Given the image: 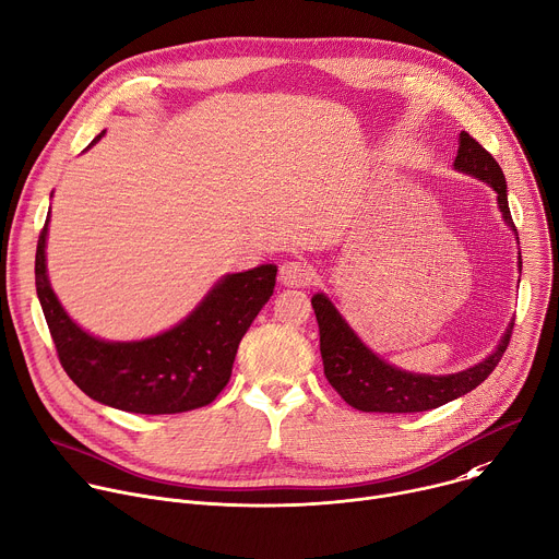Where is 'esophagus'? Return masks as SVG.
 Here are the masks:
<instances>
[{
	"mask_svg": "<svg viewBox=\"0 0 559 559\" xmlns=\"http://www.w3.org/2000/svg\"><path fill=\"white\" fill-rule=\"evenodd\" d=\"M278 276L285 287H308L314 281V267L306 261H287L281 265Z\"/></svg>",
	"mask_w": 559,
	"mask_h": 559,
	"instance_id": "1",
	"label": "esophagus"
}]
</instances>
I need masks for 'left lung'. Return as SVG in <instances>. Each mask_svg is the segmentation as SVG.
Returning <instances> with one entry per match:
<instances>
[{"mask_svg":"<svg viewBox=\"0 0 559 559\" xmlns=\"http://www.w3.org/2000/svg\"><path fill=\"white\" fill-rule=\"evenodd\" d=\"M454 167L486 180L497 191L499 210L506 223L515 229L509 210V198H506L503 171L488 151L466 131H462L460 135V151H456ZM312 308L319 321L325 379L343 396L345 403L364 413H424L475 390L497 368L506 347L511 343L515 325L511 323L499 347L479 366L468 368L460 374L426 377L401 372L381 361L347 328V323L323 294H317L312 298Z\"/></svg>","mask_w":559,"mask_h":559,"instance_id":"left-lung-1","label":"left lung"}]
</instances>
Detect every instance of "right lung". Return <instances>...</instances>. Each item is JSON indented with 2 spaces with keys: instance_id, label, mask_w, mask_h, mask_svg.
Instances as JSON below:
<instances>
[{
  "instance_id": "add662e5",
  "label": "right lung",
  "mask_w": 559,
  "mask_h": 559,
  "mask_svg": "<svg viewBox=\"0 0 559 559\" xmlns=\"http://www.w3.org/2000/svg\"><path fill=\"white\" fill-rule=\"evenodd\" d=\"M46 225L48 218L37 240L35 287L71 381L91 399L124 413L178 415L210 405L231 377L240 338L274 292L276 267L261 265L227 276L180 325L156 338L107 343L82 332L50 289Z\"/></svg>"
}]
</instances>
